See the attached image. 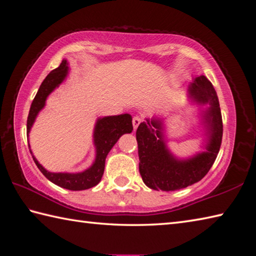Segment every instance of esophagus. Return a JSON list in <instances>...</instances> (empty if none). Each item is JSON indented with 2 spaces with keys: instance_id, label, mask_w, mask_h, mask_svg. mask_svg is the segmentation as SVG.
<instances>
[{
  "instance_id": "34e87169",
  "label": "esophagus",
  "mask_w": 256,
  "mask_h": 256,
  "mask_svg": "<svg viewBox=\"0 0 256 256\" xmlns=\"http://www.w3.org/2000/svg\"><path fill=\"white\" fill-rule=\"evenodd\" d=\"M142 122V118H140V116H134L133 120H132V123H133V128L134 130H136L138 125H140V123Z\"/></svg>"
}]
</instances>
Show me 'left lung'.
<instances>
[{
	"label": "left lung",
	"instance_id": "obj_1",
	"mask_svg": "<svg viewBox=\"0 0 256 256\" xmlns=\"http://www.w3.org/2000/svg\"><path fill=\"white\" fill-rule=\"evenodd\" d=\"M194 100L209 104L204 114L209 143L207 152L199 153L187 161H179L166 150L159 120H146L138 125L136 141L138 148V170L148 188L174 192L202 180L210 170L220 152L222 138V120L220 102L212 82L205 76L194 78L189 87Z\"/></svg>",
	"mask_w": 256,
	"mask_h": 256
}]
</instances>
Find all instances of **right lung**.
Listing matches in <instances>:
<instances>
[{
	"mask_svg": "<svg viewBox=\"0 0 256 256\" xmlns=\"http://www.w3.org/2000/svg\"><path fill=\"white\" fill-rule=\"evenodd\" d=\"M68 67L67 62L62 60L58 68L54 69L39 87L34 100H32L26 120V133L29 136L30 128L34 124L36 115L46 104L48 95L56 87L59 86L67 76ZM133 131L132 116L130 114H122L118 116H108V118H100L97 120L94 131V143L96 146V159L94 164L90 169L80 174H54L49 172L41 166L36 158H34V164L44 176L50 180L51 182L66 188L68 190H85L92 188L100 182L102 176L104 174L105 159L108 156L110 148L118 142V138L125 133H131ZM30 146V144H29ZM31 152V150H30ZM32 154V152H31Z\"/></svg>",
	"mask_w": 256,
	"mask_h": 256,
	"instance_id": "add662e5",
	"label": "right lung"
}]
</instances>
